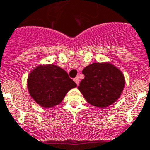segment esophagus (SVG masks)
<instances>
[{"label":"esophagus","mask_w":150,"mask_h":150,"mask_svg":"<svg viewBox=\"0 0 150 150\" xmlns=\"http://www.w3.org/2000/svg\"><path fill=\"white\" fill-rule=\"evenodd\" d=\"M74 81H75V82L76 84H77V86H79V78H75V79H74Z\"/></svg>","instance_id":"obj_1"}]
</instances>
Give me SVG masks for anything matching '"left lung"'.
<instances>
[{
	"mask_svg": "<svg viewBox=\"0 0 150 150\" xmlns=\"http://www.w3.org/2000/svg\"><path fill=\"white\" fill-rule=\"evenodd\" d=\"M85 79L78 87L93 106L106 108L120 98L125 87L123 73L109 62H94L82 70Z\"/></svg>",
	"mask_w": 150,
	"mask_h": 150,
	"instance_id": "1",
	"label": "left lung"
}]
</instances>
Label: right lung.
Returning <instances> with one entry per match:
<instances>
[{
  "instance_id": "add662e5",
  "label": "right lung",
  "mask_w": 150,
  "mask_h": 150,
  "mask_svg": "<svg viewBox=\"0 0 150 150\" xmlns=\"http://www.w3.org/2000/svg\"><path fill=\"white\" fill-rule=\"evenodd\" d=\"M76 86L64 69L52 64H39L30 71L27 79L29 94L44 108L60 104L69 90Z\"/></svg>"
}]
</instances>
